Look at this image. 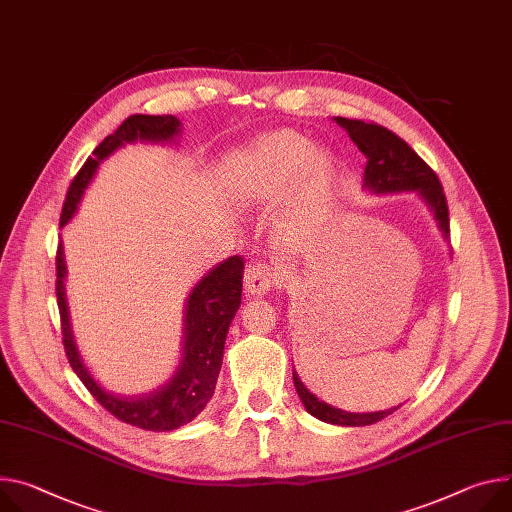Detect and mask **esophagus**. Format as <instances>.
Returning a JSON list of instances; mask_svg holds the SVG:
<instances>
[{
    "instance_id": "1",
    "label": "esophagus",
    "mask_w": 512,
    "mask_h": 512,
    "mask_svg": "<svg viewBox=\"0 0 512 512\" xmlns=\"http://www.w3.org/2000/svg\"><path fill=\"white\" fill-rule=\"evenodd\" d=\"M280 280V273L273 269L269 263L253 261L245 269V290L251 296H263L267 294Z\"/></svg>"
}]
</instances>
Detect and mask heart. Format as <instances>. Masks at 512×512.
<instances>
[{
  "instance_id": "b5f03b06",
  "label": "heart",
  "mask_w": 512,
  "mask_h": 512,
  "mask_svg": "<svg viewBox=\"0 0 512 512\" xmlns=\"http://www.w3.org/2000/svg\"><path fill=\"white\" fill-rule=\"evenodd\" d=\"M296 179L298 210L320 208L329 188L331 161L298 132L267 134L241 159V185L251 198H280Z\"/></svg>"
}]
</instances>
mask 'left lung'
I'll return each mask as SVG.
<instances>
[{"instance_id":"obj_1","label":"left lung","mask_w":512,"mask_h":512,"mask_svg":"<svg viewBox=\"0 0 512 512\" xmlns=\"http://www.w3.org/2000/svg\"><path fill=\"white\" fill-rule=\"evenodd\" d=\"M335 122L347 130L351 141L367 157L363 171V188L374 194H394V192H416L421 196L431 212L435 214L443 235H449V208L445 200L443 185L437 173L418 157L406 141L392 130L363 120H349L337 116ZM294 386L304 404V408L320 418L324 423L341 427H365L374 425L400 406L380 410V412H345L327 402L318 400L298 378L294 371Z\"/></svg>"}]
</instances>
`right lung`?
I'll return each instance as SVG.
<instances>
[{"label":"right lung","instance_id":"add662e5","mask_svg":"<svg viewBox=\"0 0 512 512\" xmlns=\"http://www.w3.org/2000/svg\"><path fill=\"white\" fill-rule=\"evenodd\" d=\"M179 128L181 122L175 116H128L114 134H108L94 149V153H91V157L83 163V167L71 181L61 212V226H65L73 218L91 177L98 171L100 163L108 159L116 149L134 141L165 143L179 134ZM243 269L245 261L241 255L228 257L226 261L212 267L190 292L183 310L185 314L181 357L169 382L149 394L120 396L98 386V382L91 378L89 369L81 361L69 322V304L65 294L67 265L63 255V243H59L57 304L61 314L65 353L77 378L83 382L91 396L126 425L165 433L192 423L206 408L216 388V380L222 367L226 333L241 306Z\"/></svg>","mask_w":512,"mask_h":512}]
</instances>
